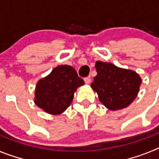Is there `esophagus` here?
Instances as JSON below:
<instances>
[{"label":"esophagus","mask_w":159,"mask_h":159,"mask_svg":"<svg viewBox=\"0 0 159 159\" xmlns=\"http://www.w3.org/2000/svg\"><path fill=\"white\" fill-rule=\"evenodd\" d=\"M91 81H92V80H91L90 77H86V78H84V82H85V84H89L90 83H91Z\"/></svg>","instance_id":"esophagus-1"}]
</instances>
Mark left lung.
<instances>
[{
	"label": "left lung",
	"mask_w": 159,
	"mask_h": 159,
	"mask_svg": "<svg viewBox=\"0 0 159 159\" xmlns=\"http://www.w3.org/2000/svg\"><path fill=\"white\" fill-rule=\"evenodd\" d=\"M95 68L97 75L91 87L109 110L127 107L137 97L142 80L135 71L102 61H96Z\"/></svg>",
	"instance_id": "8db88e82"
}]
</instances>
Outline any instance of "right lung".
<instances>
[{
  "mask_svg": "<svg viewBox=\"0 0 159 159\" xmlns=\"http://www.w3.org/2000/svg\"><path fill=\"white\" fill-rule=\"evenodd\" d=\"M84 82L74 67L60 65L38 81L35 91V103L48 114H61L71 105L74 93Z\"/></svg>",
  "mask_w": 159,
  "mask_h": 159,
  "instance_id": "obj_1",
  "label": "right lung"
}]
</instances>
